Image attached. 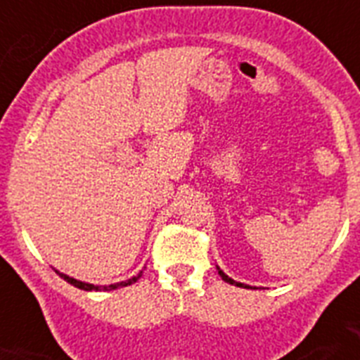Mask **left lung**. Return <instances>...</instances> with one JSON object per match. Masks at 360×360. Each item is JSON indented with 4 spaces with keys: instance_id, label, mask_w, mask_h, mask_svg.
<instances>
[{
    "instance_id": "left-lung-1",
    "label": "left lung",
    "mask_w": 360,
    "mask_h": 360,
    "mask_svg": "<svg viewBox=\"0 0 360 360\" xmlns=\"http://www.w3.org/2000/svg\"><path fill=\"white\" fill-rule=\"evenodd\" d=\"M217 271H219V274H220V276H222V280H224V282H228V284L237 285V288H246V290H248V288H250V285L243 284V282H236V280H233V278H230V276H228V274H226L224 271H222V269L219 267V265H217Z\"/></svg>"
}]
</instances>
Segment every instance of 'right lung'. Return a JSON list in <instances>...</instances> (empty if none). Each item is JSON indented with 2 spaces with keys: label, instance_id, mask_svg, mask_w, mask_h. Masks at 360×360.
I'll return each mask as SVG.
<instances>
[{
  "label": "right lung",
  "instance_id": "right-lung-1",
  "mask_svg": "<svg viewBox=\"0 0 360 360\" xmlns=\"http://www.w3.org/2000/svg\"><path fill=\"white\" fill-rule=\"evenodd\" d=\"M56 273H58L59 276H61V278H63V280H67L69 284H72V285H75V288H78V290H84V291H112V290H120V288H124V285L134 284L136 280L140 278L143 271H140V273L136 274V276H132V278L123 280V282H115V284H110V285H95V284H89V282H82V280L72 278V276H69V274L59 273L58 269H56Z\"/></svg>",
  "mask_w": 360,
  "mask_h": 360
}]
</instances>
